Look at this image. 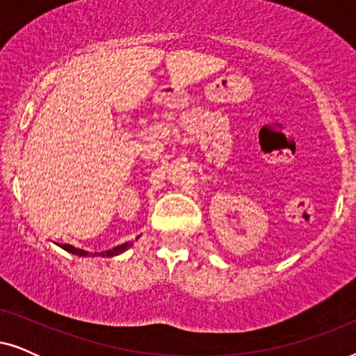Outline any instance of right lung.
Here are the masks:
<instances>
[{
  "label": "right lung",
  "instance_id": "right-lung-1",
  "mask_svg": "<svg viewBox=\"0 0 356 356\" xmlns=\"http://www.w3.org/2000/svg\"><path fill=\"white\" fill-rule=\"evenodd\" d=\"M131 246V243H123V245L120 246H115L113 250H108V251H104V252H94V256H102V257H111V256H118L121 252L128 250ZM61 248L67 252H72V254H77V256H89V252L84 251V250H77V248L71 246V245H61Z\"/></svg>",
  "mask_w": 356,
  "mask_h": 356
}]
</instances>
